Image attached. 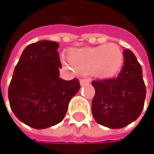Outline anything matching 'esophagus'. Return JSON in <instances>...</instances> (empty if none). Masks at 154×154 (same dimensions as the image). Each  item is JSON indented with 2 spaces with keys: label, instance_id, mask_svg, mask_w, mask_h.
Segmentation results:
<instances>
[{
  "label": "esophagus",
  "instance_id": "esophagus-1",
  "mask_svg": "<svg viewBox=\"0 0 154 154\" xmlns=\"http://www.w3.org/2000/svg\"><path fill=\"white\" fill-rule=\"evenodd\" d=\"M90 83V81L88 79H80V85H81L82 86L83 85H88Z\"/></svg>",
  "mask_w": 154,
  "mask_h": 154
}]
</instances>
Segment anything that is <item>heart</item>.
Returning a JSON list of instances; mask_svg holds the SVG:
<instances>
[{
    "label": "heart",
    "mask_w": 154,
    "mask_h": 154,
    "mask_svg": "<svg viewBox=\"0 0 154 154\" xmlns=\"http://www.w3.org/2000/svg\"><path fill=\"white\" fill-rule=\"evenodd\" d=\"M69 62L75 71L85 74L89 73L96 78H110L117 75L124 62L123 52L117 44L108 43L96 47H83L72 49L68 54Z\"/></svg>",
    "instance_id": "b5f03b06"
}]
</instances>
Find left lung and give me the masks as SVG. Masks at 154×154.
<instances>
[{"label":"left lung","mask_w":154,"mask_h":154,"mask_svg":"<svg viewBox=\"0 0 154 154\" xmlns=\"http://www.w3.org/2000/svg\"><path fill=\"white\" fill-rule=\"evenodd\" d=\"M124 65L116 78L93 81L95 96L92 114L99 124L123 128L140 116L144 107L146 86L142 68L130 50H125Z\"/></svg>","instance_id":"obj_1"}]
</instances>
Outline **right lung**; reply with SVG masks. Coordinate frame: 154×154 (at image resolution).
I'll use <instances>...</instances> for the list:
<instances>
[{
    "label": "right lung",
    "mask_w": 154,
    "mask_h": 154,
    "mask_svg": "<svg viewBox=\"0 0 154 154\" xmlns=\"http://www.w3.org/2000/svg\"><path fill=\"white\" fill-rule=\"evenodd\" d=\"M54 41L41 40L23 51L8 88L10 107L24 124L45 129L65 118L69 103L80 89L78 79L59 78L62 65Z\"/></svg>",
    "instance_id": "1"
}]
</instances>
